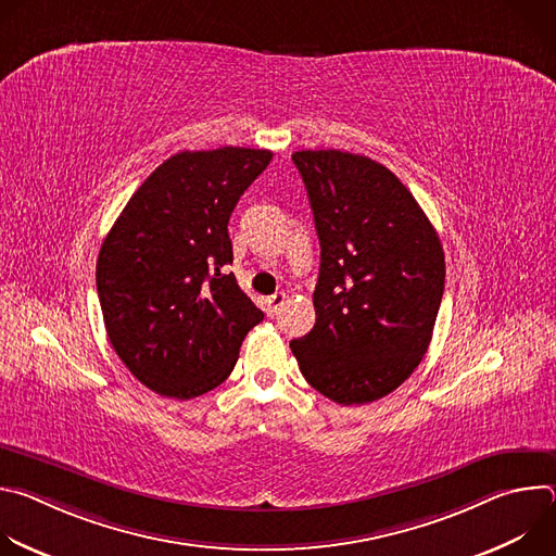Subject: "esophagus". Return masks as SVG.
Returning <instances> with one entry per match:
<instances>
[{
    "instance_id": "1",
    "label": "esophagus",
    "mask_w": 556,
    "mask_h": 556,
    "mask_svg": "<svg viewBox=\"0 0 556 556\" xmlns=\"http://www.w3.org/2000/svg\"><path fill=\"white\" fill-rule=\"evenodd\" d=\"M283 303H286V294H283V292H275L273 296H268V299H266V309H268V314L275 316V314L283 307Z\"/></svg>"
}]
</instances>
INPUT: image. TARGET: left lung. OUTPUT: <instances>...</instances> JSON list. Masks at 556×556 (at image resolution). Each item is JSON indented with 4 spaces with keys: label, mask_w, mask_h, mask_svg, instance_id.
I'll list each match as a JSON object with an SVG mask.
<instances>
[{
    "label": "left lung",
    "mask_w": 556,
    "mask_h": 556,
    "mask_svg": "<svg viewBox=\"0 0 556 556\" xmlns=\"http://www.w3.org/2000/svg\"><path fill=\"white\" fill-rule=\"evenodd\" d=\"M321 244L314 328L290 343L305 380L339 405L399 389L431 343L444 292L440 237L387 167L367 155L294 151Z\"/></svg>",
    "instance_id": "8db88e82"
}]
</instances>
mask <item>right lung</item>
Returning <instances> with one entry per match:
<instances>
[{"mask_svg": "<svg viewBox=\"0 0 556 556\" xmlns=\"http://www.w3.org/2000/svg\"><path fill=\"white\" fill-rule=\"evenodd\" d=\"M270 161L268 149L180 151L138 187L103 240L105 330L151 391L189 401L215 389L264 319L226 266L230 213Z\"/></svg>", "mask_w": 556, "mask_h": 556, "instance_id": "1", "label": "right lung"}]
</instances>
